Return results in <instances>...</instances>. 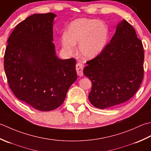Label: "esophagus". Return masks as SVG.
I'll return each instance as SVG.
<instances>
[{"instance_id":"obj_1","label":"esophagus","mask_w":151,"mask_h":151,"mask_svg":"<svg viewBox=\"0 0 151 151\" xmlns=\"http://www.w3.org/2000/svg\"><path fill=\"white\" fill-rule=\"evenodd\" d=\"M76 71L79 76H83V65L81 63H78L76 64Z\"/></svg>"}]
</instances>
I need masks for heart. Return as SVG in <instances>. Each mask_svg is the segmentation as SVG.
I'll use <instances>...</instances> for the list:
<instances>
[{"instance_id": "b5f03b06", "label": "heart", "mask_w": 151, "mask_h": 151, "mask_svg": "<svg viewBox=\"0 0 151 151\" xmlns=\"http://www.w3.org/2000/svg\"><path fill=\"white\" fill-rule=\"evenodd\" d=\"M108 38L109 29L104 23L96 19H79L70 24L60 42L64 50L70 54L73 53L75 45L79 44V55L90 59L104 50Z\"/></svg>"}]
</instances>
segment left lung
<instances>
[{
	"mask_svg": "<svg viewBox=\"0 0 151 151\" xmlns=\"http://www.w3.org/2000/svg\"><path fill=\"white\" fill-rule=\"evenodd\" d=\"M143 60L142 42L133 27L122 20L109 44L86 63L83 73L92 82L90 102L106 109L130 99L142 82Z\"/></svg>",
	"mask_w": 151,
	"mask_h": 151,
	"instance_id": "1",
	"label": "left lung"
}]
</instances>
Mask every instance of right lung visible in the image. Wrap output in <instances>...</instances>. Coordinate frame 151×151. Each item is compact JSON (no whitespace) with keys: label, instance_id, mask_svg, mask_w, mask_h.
Returning <instances> with one entry per match:
<instances>
[{"label":"right lung","instance_id":"add662e5","mask_svg":"<svg viewBox=\"0 0 151 151\" xmlns=\"http://www.w3.org/2000/svg\"><path fill=\"white\" fill-rule=\"evenodd\" d=\"M56 15L33 14L15 27L8 40L4 62L9 87L18 99L48 111L62 104L78 78L74 58L61 60L53 43Z\"/></svg>","mask_w":151,"mask_h":151}]
</instances>
